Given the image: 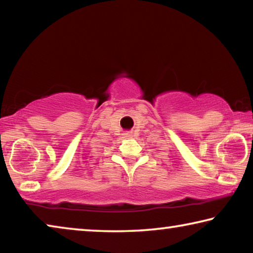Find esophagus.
Masks as SVG:
<instances>
[{
  "instance_id": "1",
  "label": "esophagus",
  "mask_w": 253,
  "mask_h": 253,
  "mask_svg": "<svg viewBox=\"0 0 253 253\" xmlns=\"http://www.w3.org/2000/svg\"><path fill=\"white\" fill-rule=\"evenodd\" d=\"M132 132L131 131H126L123 134V138H131Z\"/></svg>"
}]
</instances>
